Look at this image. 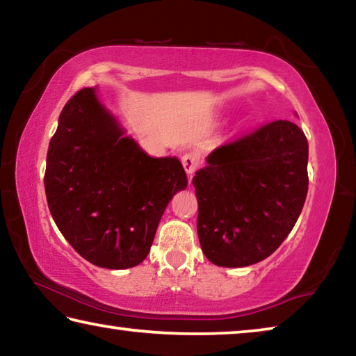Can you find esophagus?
Listing matches in <instances>:
<instances>
[{"label": "esophagus", "mask_w": 356, "mask_h": 356, "mask_svg": "<svg viewBox=\"0 0 356 356\" xmlns=\"http://www.w3.org/2000/svg\"><path fill=\"white\" fill-rule=\"evenodd\" d=\"M182 165H184V170L185 172L188 174V177H191L195 171L197 170V166H200V156L196 154H185L182 156Z\"/></svg>", "instance_id": "obj_1"}]
</instances>
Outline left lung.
Returning a JSON list of instances; mask_svg holds the SVG:
<instances>
[{
	"instance_id": "8db88e82",
	"label": "left lung",
	"mask_w": 356,
	"mask_h": 356,
	"mask_svg": "<svg viewBox=\"0 0 356 356\" xmlns=\"http://www.w3.org/2000/svg\"><path fill=\"white\" fill-rule=\"evenodd\" d=\"M308 184V140L291 120L216 147L193 177L202 252L218 267L264 261L297 222Z\"/></svg>"
}]
</instances>
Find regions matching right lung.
<instances>
[{"instance_id": "right-lung-1", "label": "right lung", "mask_w": 356, "mask_h": 356, "mask_svg": "<svg viewBox=\"0 0 356 356\" xmlns=\"http://www.w3.org/2000/svg\"><path fill=\"white\" fill-rule=\"evenodd\" d=\"M186 184L176 156L154 159L125 136L95 88L80 89L63 108L48 146L45 195L58 229L86 261L111 270L141 264Z\"/></svg>"}]
</instances>
